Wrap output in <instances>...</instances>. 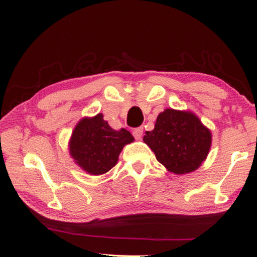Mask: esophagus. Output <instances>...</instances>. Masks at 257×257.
<instances>
[{"instance_id": "34e87169", "label": "esophagus", "mask_w": 257, "mask_h": 257, "mask_svg": "<svg viewBox=\"0 0 257 257\" xmlns=\"http://www.w3.org/2000/svg\"><path fill=\"white\" fill-rule=\"evenodd\" d=\"M133 135L134 137L137 139V140H140L141 138H143L144 136V128L143 127H139V128H136L134 132H133Z\"/></svg>"}]
</instances>
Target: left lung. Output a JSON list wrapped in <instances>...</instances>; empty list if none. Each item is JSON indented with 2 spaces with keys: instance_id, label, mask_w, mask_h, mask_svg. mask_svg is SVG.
I'll return each mask as SVG.
<instances>
[{
  "instance_id": "1",
  "label": "left lung",
  "mask_w": 257,
  "mask_h": 257,
  "mask_svg": "<svg viewBox=\"0 0 257 257\" xmlns=\"http://www.w3.org/2000/svg\"><path fill=\"white\" fill-rule=\"evenodd\" d=\"M144 141L169 171L184 174L196 170L206 158L211 133L195 114L166 109L158 116L155 129L146 133Z\"/></svg>"
}]
</instances>
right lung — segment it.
I'll list each match as a JSON object with an SVG mask.
<instances>
[{
  "mask_svg": "<svg viewBox=\"0 0 257 257\" xmlns=\"http://www.w3.org/2000/svg\"><path fill=\"white\" fill-rule=\"evenodd\" d=\"M134 141L125 129L113 130L101 113L80 120L74 129L69 150L76 163L90 174H102L116 166L123 146Z\"/></svg>",
  "mask_w": 257,
  "mask_h": 257,
  "instance_id": "add662e5",
  "label": "right lung"
}]
</instances>
